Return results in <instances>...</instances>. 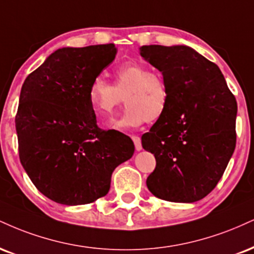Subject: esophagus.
Here are the masks:
<instances>
[{
	"label": "esophagus",
	"mask_w": 254,
	"mask_h": 254,
	"mask_svg": "<svg viewBox=\"0 0 254 254\" xmlns=\"http://www.w3.org/2000/svg\"><path fill=\"white\" fill-rule=\"evenodd\" d=\"M132 140L135 143V148L137 151L142 150V142H140V138L138 136H132Z\"/></svg>",
	"instance_id": "esophagus-1"
}]
</instances>
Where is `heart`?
<instances>
[{
    "label": "heart",
    "instance_id": "b5f03b06",
    "mask_svg": "<svg viewBox=\"0 0 254 254\" xmlns=\"http://www.w3.org/2000/svg\"><path fill=\"white\" fill-rule=\"evenodd\" d=\"M115 85L97 77L88 87V103L98 118L108 119L124 97V114L110 121L111 130H127L145 122H156L166 114L170 92L166 80L143 64L130 61L114 73Z\"/></svg>",
    "mask_w": 254,
    "mask_h": 254
}]
</instances>
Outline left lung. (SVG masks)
Wrapping results in <instances>:
<instances>
[{"label": "left lung", "instance_id": "left-lung-1", "mask_svg": "<svg viewBox=\"0 0 254 254\" xmlns=\"http://www.w3.org/2000/svg\"><path fill=\"white\" fill-rule=\"evenodd\" d=\"M139 54L170 92L166 114L142 136L156 158L146 186L162 200L195 202L215 188L233 155L237 102L219 67L191 47L142 46Z\"/></svg>", "mask_w": 254, "mask_h": 254}]
</instances>
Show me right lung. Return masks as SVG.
<instances>
[{
  "label": "right lung",
  "instance_id": "1",
  "mask_svg": "<svg viewBox=\"0 0 254 254\" xmlns=\"http://www.w3.org/2000/svg\"><path fill=\"white\" fill-rule=\"evenodd\" d=\"M114 44L59 48L24 80L15 118L20 161L45 196L67 206L105 196L133 142L100 130L88 103L93 79L115 60Z\"/></svg>",
  "mask_w": 254,
  "mask_h": 254
}]
</instances>
